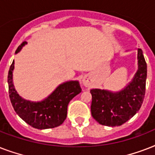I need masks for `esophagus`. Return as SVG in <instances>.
I'll list each match as a JSON object with an SVG mask.
<instances>
[{"label": "esophagus", "mask_w": 155, "mask_h": 155, "mask_svg": "<svg viewBox=\"0 0 155 155\" xmlns=\"http://www.w3.org/2000/svg\"><path fill=\"white\" fill-rule=\"evenodd\" d=\"M84 84L85 85V86H87V83L85 81V80H84Z\"/></svg>", "instance_id": "1"}]
</instances>
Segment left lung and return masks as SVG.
<instances>
[{
    "instance_id": "8db88e82",
    "label": "left lung",
    "mask_w": 155,
    "mask_h": 155,
    "mask_svg": "<svg viewBox=\"0 0 155 155\" xmlns=\"http://www.w3.org/2000/svg\"><path fill=\"white\" fill-rule=\"evenodd\" d=\"M138 68L132 81L120 92L92 89L91 113L101 125L119 126L139 111L146 93L147 66L141 49L137 50Z\"/></svg>"
}]
</instances>
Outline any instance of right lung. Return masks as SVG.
Wrapping results in <instances>:
<instances>
[{"label":"right lung","mask_w":155,"mask_h":155,"mask_svg":"<svg viewBox=\"0 0 155 155\" xmlns=\"http://www.w3.org/2000/svg\"><path fill=\"white\" fill-rule=\"evenodd\" d=\"M27 42H23L16 50L18 53ZM14 61L11 64L8 74V94L14 110L24 121L30 126L46 130L57 127L63 124L67 117L68 105L70 101L81 92L78 81H68L57 87L45 100L33 102L23 99L18 94L13 84Z\"/></svg>","instance_id":"obj_1"}]
</instances>
